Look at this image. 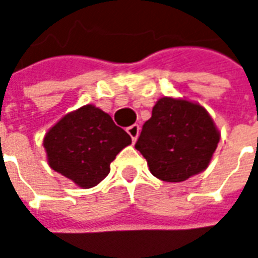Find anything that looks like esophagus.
Instances as JSON below:
<instances>
[{
  "label": "esophagus",
  "instance_id": "1",
  "mask_svg": "<svg viewBox=\"0 0 258 258\" xmlns=\"http://www.w3.org/2000/svg\"><path fill=\"white\" fill-rule=\"evenodd\" d=\"M126 131H127L129 136L132 138V141L135 142L136 138H138V135H139V124H132V126H129Z\"/></svg>",
  "mask_w": 258,
  "mask_h": 258
}]
</instances>
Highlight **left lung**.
Returning <instances> with one entry per match:
<instances>
[{
  "instance_id": "left-lung-1",
  "label": "left lung",
  "mask_w": 258,
  "mask_h": 258,
  "mask_svg": "<svg viewBox=\"0 0 258 258\" xmlns=\"http://www.w3.org/2000/svg\"><path fill=\"white\" fill-rule=\"evenodd\" d=\"M212 117L198 103L162 97L142 126L135 148L157 178L178 183L206 170L219 142Z\"/></svg>"
}]
</instances>
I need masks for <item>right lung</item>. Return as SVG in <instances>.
I'll return each mask as SVG.
<instances>
[{
  "label": "right lung",
  "mask_w": 258,
  "mask_h": 258,
  "mask_svg": "<svg viewBox=\"0 0 258 258\" xmlns=\"http://www.w3.org/2000/svg\"><path fill=\"white\" fill-rule=\"evenodd\" d=\"M131 144V136L93 104L63 116L43 139L50 168L83 188L106 178L110 162Z\"/></svg>",
  "instance_id": "add662e5"
}]
</instances>
